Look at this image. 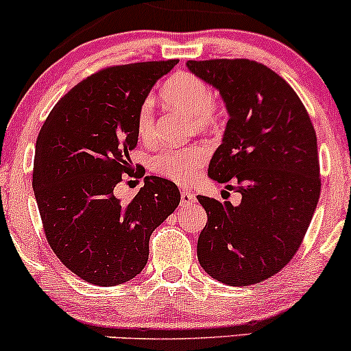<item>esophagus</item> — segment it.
I'll return each mask as SVG.
<instances>
[{
  "mask_svg": "<svg viewBox=\"0 0 351 351\" xmlns=\"http://www.w3.org/2000/svg\"><path fill=\"white\" fill-rule=\"evenodd\" d=\"M196 201L195 195L189 191H181V206H188V204H193Z\"/></svg>",
  "mask_w": 351,
  "mask_h": 351,
  "instance_id": "1",
  "label": "esophagus"
}]
</instances>
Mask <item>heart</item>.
<instances>
[{"label": "heart", "mask_w": 351, "mask_h": 351, "mask_svg": "<svg viewBox=\"0 0 351 351\" xmlns=\"http://www.w3.org/2000/svg\"><path fill=\"white\" fill-rule=\"evenodd\" d=\"M168 107L178 108L193 117L198 130H215L221 125L223 112L215 102V90L204 79L191 72H176L165 80L160 90ZM155 130V117L150 100L138 108L136 132L142 140H150ZM208 148L203 145H191L184 148H167L153 156L152 170L165 178L180 184H188L196 178L198 171L208 162Z\"/></svg>", "instance_id": "1"}]
</instances>
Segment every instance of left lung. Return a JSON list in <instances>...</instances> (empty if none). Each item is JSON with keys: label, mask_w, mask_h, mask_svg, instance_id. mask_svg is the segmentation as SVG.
<instances>
[{"label": "left lung", "mask_w": 351, "mask_h": 351, "mask_svg": "<svg viewBox=\"0 0 351 351\" xmlns=\"http://www.w3.org/2000/svg\"><path fill=\"white\" fill-rule=\"evenodd\" d=\"M219 90L229 120L208 175L241 193V203L198 196L208 223L198 261L213 279L245 287L291 263L320 196L317 135L295 90L249 59L188 60Z\"/></svg>", "instance_id": "1"}]
</instances>
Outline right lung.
I'll use <instances>...</instances> for the list:
<instances>
[{
	"instance_id": "obj_1",
	"label": "right lung",
	"mask_w": 351,
	"mask_h": 351,
	"mask_svg": "<svg viewBox=\"0 0 351 351\" xmlns=\"http://www.w3.org/2000/svg\"><path fill=\"white\" fill-rule=\"evenodd\" d=\"M178 59L102 69L74 86L47 115L36 142L33 189L47 243L80 279L112 287L148 261L152 232L180 204L173 181L145 176L135 198L114 195L138 142L136 115Z\"/></svg>"
}]
</instances>
